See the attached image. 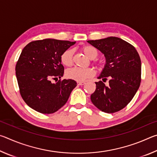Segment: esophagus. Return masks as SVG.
<instances>
[{
	"mask_svg": "<svg viewBox=\"0 0 157 157\" xmlns=\"http://www.w3.org/2000/svg\"><path fill=\"white\" fill-rule=\"evenodd\" d=\"M78 85H84L85 84L84 82H78Z\"/></svg>",
	"mask_w": 157,
	"mask_h": 157,
	"instance_id": "34e87169",
	"label": "esophagus"
}]
</instances>
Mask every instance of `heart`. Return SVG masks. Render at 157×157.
<instances>
[{
	"label": "heart",
	"instance_id": "obj_1",
	"mask_svg": "<svg viewBox=\"0 0 157 157\" xmlns=\"http://www.w3.org/2000/svg\"><path fill=\"white\" fill-rule=\"evenodd\" d=\"M82 51L89 59H95L98 55V51L95 48L90 46H85L82 48ZM73 50L68 49L65 50L61 55V62L65 66H71L73 63ZM95 71L91 68L74 67L68 69L66 71V76L68 79L76 81H84L85 79L91 78L94 75Z\"/></svg>",
	"mask_w": 157,
	"mask_h": 157
}]
</instances>
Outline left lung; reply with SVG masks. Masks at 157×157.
Returning a JSON list of instances; mask_svg holds the SVG:
<instances>
[{"label":"left lung","mask_w":157,"mask_h":157,"mask_svg":"<svg viewBox=\"0 0 157 157\" xmlns=\"http://www.w3.org/2000/svg\"><path fill=\"white\" fill-rule=\"evenodd\" d=\"M105 55L106 64L95 82L96 89L91 95L95 107L105 113L123 109L136 94L141 81V62L136 48L118 37L109 36L88 41Z\"/></svg>","instance_id":"8db88e82"}]
</instances>
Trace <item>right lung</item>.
<instances>
[{
  "mask_svg": "<svg viewBox=\"0 0 157 157\" xmlns=\"http://www.w3.org/2000/svg\"><path fill=\"white\" fill-rule=\"evenodd\" d=\"M75 43L46 39L32 41L23 49L16 65V76L21 97L34 110L52 113L67 102L77 82L60 79L53 84L51 79L63 76L61 55Z\"/></svg>",
  "mask_w": 157,
  "mask_h": 157,
  "instance_id": "obj_1",
  "label": "right lung"
}]
</instances>
